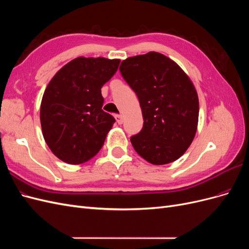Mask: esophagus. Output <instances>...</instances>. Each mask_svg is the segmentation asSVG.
<instances>
[{"label":"esophagus","instance_id":"34e87169","mask_svg":"<svg viewBox=\"0 0 249 249\" xmlns=\"http://www.w3.org/2000/svg\"><path fill=\"white\" fill-rule=\"evenodd\" d=\"M115 118H116V122H117V124H122L123 123H124V118H123V115H116L115 116Z\"/></svg>","mask_w":249,"mask_h":249}]
</instances>
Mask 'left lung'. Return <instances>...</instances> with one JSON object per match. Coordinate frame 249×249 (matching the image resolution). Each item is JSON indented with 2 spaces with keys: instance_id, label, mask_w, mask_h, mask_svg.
<instances>
[{
  "instance_id": "8db88e82",
  "label": "left lung",
  "mask_w": 249,
  "mask_h": 249,
  "mask_svg": "<svg viewBox=\"0 0 249 249\" xmlns=\"http://www.w3.org/2000/svg\"><path fill=\"white\" fill-rule=\"evenodd\" d=\"M136 93L143 116L142 130L131 137L143 159L164 165L183 156L194 139L198 123V96L191 80L160 53L130 57L119 67Z\"/></svg>"
}]
</instances>
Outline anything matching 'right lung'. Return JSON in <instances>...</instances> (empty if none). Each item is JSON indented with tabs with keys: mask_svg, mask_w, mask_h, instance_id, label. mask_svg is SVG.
Masks as SVG:
<instances>
[{
	"mask_svg": "<svg viewBox=\"0 0 249 249\" xmlns=\"http://www.w3.org/2000/svg\"><path fill=\"white\" fill-rule=\"evenodd\" d=\"M120 60L79 57L60 70L43 93V138L57 158L81 164L104 145L115 118L102 107L101 88L116 72Z\"/></svg>",
	"mask_w": 249,
	"mask_h": 249,
	"instance_id": "obj_1",
	"label": "right lung"
}]
</instances>
